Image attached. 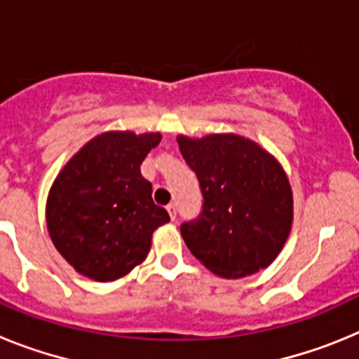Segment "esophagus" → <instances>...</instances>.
I'll return each instance as SVG.
<instances>
[{"instance_id": "obj_1", "label": "esophagus", "mask_w": 359, "mask_h": 359, "mask_svg": "<svg viewBox=\"0 0 359 359\" xmlns=\"http://www.w3.org/2000/svg\"><path fill=\"white\" fill-rule=\"evenodd\" d=\"M167 212H169V215H170V219H176V207H174L172 203H170V205H167Z\"/></svg>"}]
</instances>
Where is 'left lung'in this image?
Returning <instances> with one entry per match:
<instances>
[{
	"instance_id": "obj_1",
	"label": "left lung",
	"mask_w": 359,
	"mask_h": 359,
	"mask_svg": "<svg viewBox=\"0 0 359 359\" xmlns=\"http://www.w3.org/2000/svg\"><path fill=\"white\" fill-rule=\"evenodd\" d=\"M176 140L203 194L199 217L182 224L192 255L223 278L268 268L293 224V192L277 158L233 133Z\"/></svg>"
}]
</instances>
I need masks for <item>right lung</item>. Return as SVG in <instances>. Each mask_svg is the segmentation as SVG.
I'll return each mask as SVG.
<instances>
[{
    "label": "right lung",
    "instance_id": "1",
    "mask_svg": "<svg viewBox=\"0 0 359 359\" xmlns=\"http://www.w3.org/2000/svg\"><path fill=\"white\" fill-rule=\"evenodd\" d=\"M160 140V133H102L57 174L46 199V226L77 273L97 282L128 275L145 261L154 230L170 221L140 172Z\"/></svg>",
    "mask_w": 359,
    "mask_h": 359
}]
</instances>
